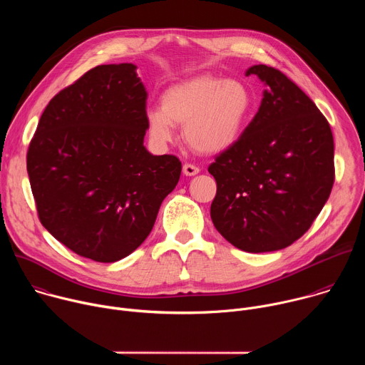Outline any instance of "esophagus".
<instances>
[{
	"instance_id": "esophagus-1",
	"label": "esophagus",
	"mask_w": 365,
	"mask_h": 365,
	"mask_svg": "<svg viewBox=\"0 0 365 365\" xmlns=\"http://www.w3.org/2000/svg\"><path fill=\"white\" fill-rule=\"evenodd\" d=\"M197 173H199V168H196L195 165H190V163L183 165V175L185 176H195Z\"/></svg>"
}]
</instances>
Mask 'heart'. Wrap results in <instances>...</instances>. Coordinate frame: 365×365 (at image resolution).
Returning a JSON list of instances; mask_svg holds the SVG:
<instances>
[{
	"label": "heart",
	"mask_w": 365,
	"mask_h": 365,
	"mask_svg": "<svg viewBox=\"0 0 365 365\" xmlns=\"http://www.w3.org/2000/svg\"><path fill=\"white\" fill-rule=\"evenodd\" d=\"M252 107L248 86L238 79L202 75L168 88L162 107L145 113L147 128L158 144L175 137V125L183 124V138L200 154H218L240 138Z\"/></svg>",
	"instance_id": "1"
}]
</instances>
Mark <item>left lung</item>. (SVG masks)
<instances>
[{
  "instance_id": "left-lung-1",
  "label": "left lung",
  "mask_w": 365,
  "mask_h": 365,
  "mask_svg": "<svg viewBox=\"0 0 365 365\" xmlns=\"http://www.w3.org/2000/svg\"><path fill=\"white\" fill-rule=\"evenodd\" d=\"M262 106L234 145L207 168L217 180L211 218L247 252L289 247L315 221L334 179V137L318 107L280 71L254 65Z\"/></svg>"
}]
</instances>
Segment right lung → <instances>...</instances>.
Returning <instances> with one entry per match:
<instances>
[{
  "mask_svg": "<svg viewBox=\"0 0 365 365\" xmlns=\"http://www.w3.org/2000/svg\"><path fill=\"white\" fill-rule=\"evenodd\" d=\"M133 63L101 65L51 98L27 151L43 227L81 257L114 263L148 237L176 187V155L144 147L145 88Z\"/></svg>",
  "mask_w": 365,
  "mask_h": 365,
  "instance_id": "right-lung-1",
  "label": "right lung"
}]
</instances>
